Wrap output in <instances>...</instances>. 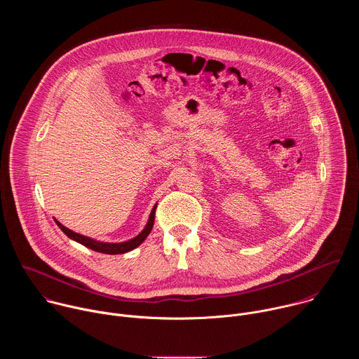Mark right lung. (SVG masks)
<instances>
[{"mask_svg": "<svg viewBox=\"0 0 359 359\" xmlns=\"http://www.w3.org/2000/svg\"><path fill=\"white\" fill-rule=\"evenodd\" d=\"M156 208L158 204H155L153 206L151 212H150V216H149V220L144 226V229L133 238L128 240V241H122V243H104V241H97L95 238H90V237H86V236H82L79 233H75L69 229H67L65 226H62L58 220H55V223L58 224V227L74 241L76 243H81L82 245L93 250V251H97V252H104V254H123V252H128V251H132L133 248H136L137 245H140L144 238L149 236V233L153 229V223H155V212H156Z\"/></svg>", "mask_w": 359, "mask_h": 359, "instance_id": "right-lung-1", "label": "right lung"}]
</instances>
